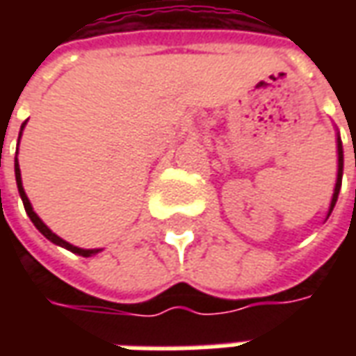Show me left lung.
<instances>
[{"label":"left lung","instance_id":"left-lung-1","mask_svg":"<svg viewBox=\"0 0 356 356\" xmlns=\"http://www.w3.org/2000/svg\"><path fill=\"white\" fill-rule=\"evenodd\" d=\"M341 175H343V148H341V139L337 137V181L336 188H334V196H332V202H330L328 216L332 213V209H334L337 202V194H339V188H341Z\"/></svg>","mask_w":356,"mask_h":356}]
</instances>
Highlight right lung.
Returning <instances> with one entry per match:
<instances>
[{"label":"right lung","instance_id":"obj_1","mask_svg":"<svg viewBox=\"0 0 356 356\" xmlns=\"http://www.w3.org/2000/svg\"><path fill=\"white\" fill-rule=\"evenodd\" d=\"M24 125H26V122L22 124V127H20V133H19V139H20V135H22V129H24ZM15 177H17V186H19V194H20V198H22V204H24V209H26V213L28 217L32 219V223L35 225V229L38 231L42 232L43 236L47 240H51L53 244H57V246H63L66 248V250H70L72 254H78L81 255V257H91V255L95 254H99L101 250H83V248H78V246H72V244H68L66 240H63L60 236H57L55 232L51 231L49 227L47 225L43 223L42 219L38 217V213H35L34 209H32V204H30V200H28V196L26 193H24V186H22V179H20V168H19V160L15 158Z\"/></svg>","mask_w":356,"mask_h":356}]
</instances>
